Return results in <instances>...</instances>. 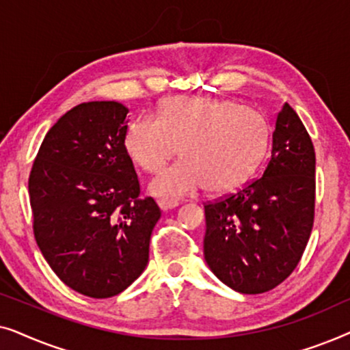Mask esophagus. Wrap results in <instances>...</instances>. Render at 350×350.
Instances as JSON below:
<instances>
[{"mask_svg":"<svg viewBox=\"0 0 350 350\" xmlns=\"http://www.w3.org/2000/svg\"><path fill=\"white\" fill-rule=\"evenodd\" d=\"M157 204H159L161 210H164V212H167V210H172V208L178 207V202H174V200H167V199L157 200Z\"/></svg>","mask_w":350,"mask_h":350,"instance_id":"esophagus-1","label":"esophagus"}]
</instances>
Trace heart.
Listing matches in <instances>:
<instances>
[{
	"instance_id": "1",
	"label": "heart",
	"mask_w": 350,
	"mask_h": 350,
	"mask_svg": "<svg viewBox=\"0 0 350 350\" xmlns=\"http://www.w3.org/2000/svg\"><path fill=\"white\" fill-rule=\"evenodd\" d=\"M267 126L253 108L224 98L170 97L159 119L140 116L124 137L127 154L146 172H157L176 152L183 159L152 178L157 198L178 200L207 188L228 193L256 170L267 148Z\"/></svg>"
}]
</instances>
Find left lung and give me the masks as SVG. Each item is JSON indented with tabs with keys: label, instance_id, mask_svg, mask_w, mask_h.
I'll return each mask as SVG.
<instances>
[{
	"label": "left lung",
	"instance_id": "1",
	"mask_svg": "<svg viewBox=\"0 0 350 350\" xmlns=\"http://www.w3.org/2000/svg\"><path fill=\"white\" fill-rule=\"evenodd\" d=\"M315 151L288 103L277 114L261 178L205 205L204 256L210 271L243 295L282 284L298 265L314 224Z\"/></svg>",
	"mask_w": 350,
	"mask_h": 350
}]
</instances>
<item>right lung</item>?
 <instances>
[{"label":"right lung","instance_id":"add662e5","mask_svg":"<svg viewBox=\"0 0 350 350\" xmlns=\"http://www.w3.org/2000/svg\"><path fill=\"white\" fill-rule=\"evenodd\" d=\"M129 109L81 103L46 133L28 180L33 229L51 269L70 288L111 298L145 271L161 210L140 199L124 148Z\"/></svg>","mask_w":350,"mask_h":350}]
</instances>
